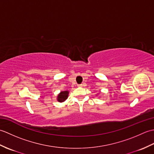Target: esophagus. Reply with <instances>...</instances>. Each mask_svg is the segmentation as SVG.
I'll use <instances>...</instances> for the list:
<instances>
[{"mask_svg":"<svg viewBox=\"0 0 154 154\" xmlns=\"http://www.w3.org/2000/svg\"><path fill=\"white\" fill-rule=\"evenodd\" d=\"M84 85L83 84H80V85H78V87H83Z\"/></svg>","mask_w":154,"mask_h":154,"instance_id":"esophagus-1","label":"esophagus"}]
</instances>
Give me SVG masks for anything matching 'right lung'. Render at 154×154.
<instances>
[{"label": "right lung", "instance_id": "add662e5", "mask_svg": "<svg viewBox=\"0 0 154 154\" xmlns=\"http://www.w3.org/2000/svg\"><path fill=\"white\" fill-rule=\"evenodd\" d=\"M69 93V91H61V92L57 94V100L60 103L64 102V101H65V100L68 98Z\"/></svg>", "mask_w": 154, "mask_h": 154}]
</instances>
